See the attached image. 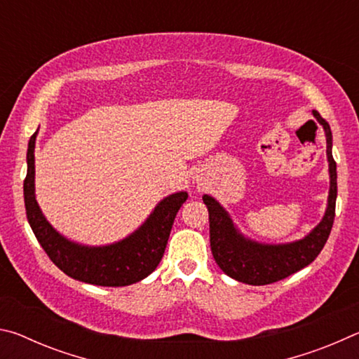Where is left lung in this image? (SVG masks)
<instances>
[{
  "label": "left lung",
  "mask_w": 359,
  "mask_h": 359,
  "mask_svg": "<svg viewBox=\"0 0 359 359\" xmlns=\"http://www.w3.org/2000/svg\"><path fill=\"white\" fill-rule=\"evenodd\" d=\"M326 137V158L330 171V193L325 215L317 226L301 239L291 242H259L248 238L233 222L229 212L210 194H203L209 210L210 250L218 267L234 280L248 285H269L301 271L318 257L330 238L337 199V171L332 158V133L327 121L312 111Z\"/></svg>",
  "instance_id": "left-lung-1"
}]
</instances>
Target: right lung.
Here are the masks:
<instances>
[{"label":"right lung","mask_w":359,"mask_h":359,"mask_svg":"<svg viewBox=\"0 0 359 359\" xmlns=\"http://www.w3.org/2000/svg\"><path fill=\"white\" fill-rule=\"evenodd\" d=\"M39 130L28 142L23 196L29 226L53 264L76 280L100 287H126L150 276L160 264L174 218L187 201L188 193L182 190L168 194L141 226L112 244L87 245L71 241L52 226L36 201L34 145Z\"/></svg>","instance_id":"1"}]
</instances>
